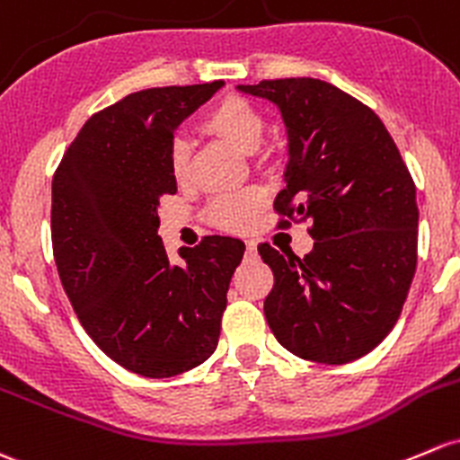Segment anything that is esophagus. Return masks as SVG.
<instances>
[{"instance_id":"34e87169","label":"esophagus","mask_w":460,"mask_h":460,"mask_svg":"<svg viewBox=\"0 0 460 460\" xmlns=\"http://www.w3.org/2000/svg\"><path fill=\"white\" fill-rule=\"evenodd\" d=\"M246 255H249V258L258 255V243H255V240H246Z\"/></svg>"}]
</instances>
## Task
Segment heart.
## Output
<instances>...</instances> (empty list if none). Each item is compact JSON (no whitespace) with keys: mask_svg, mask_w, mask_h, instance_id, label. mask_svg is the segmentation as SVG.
<instances>
[{"mask_svg":"<svg viewBox=\"0 0 460 460\" xmlns=\"http://www.w3.org/2000/svg\"><path fill=\"white\" fill-rule=\"evenodd\" d=\"M202 132L209 137L229 143L231 147L244 154H253L262 143L267 132V119L251 103L249 99L238 94H229L207 110L200 120ZM193 152L187 138L176 137L169 145V172L173 181L187 182L191 176ZM264 196L262 190H243L217 193L211 198L207 217L211 225L226 231H244L253 225L255 216L262 209Z\"/></svg>","mask_w":460,"mask_h":460,"instance_id":"1","label":"heart"}]
</instances>
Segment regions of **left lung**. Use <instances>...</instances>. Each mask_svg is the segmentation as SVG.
I'll return each mask as SVG.
<instances>
[{
    "mask_svg": "<svg viewBox=\"0 0 460 460\" xmlns=\"http://www.w3.org/2000/svg\"><path fill=\"white\" fill-rule=\"evenodd\" d=\"M273 101L288 134L278 226L311 222L304 258L258 251L275 275L264 315L275 340L319 364H348L385 340L417 270V187L385 125L344 90L308 76L238 85Z\"/></svg>",
    "mask_w": 460,
    "mask_h": 460,
    "instance_id": "left-lung-1",
    "label": "left lung"
}]
</instances>
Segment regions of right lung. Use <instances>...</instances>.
I'll use <instances>...</instances> for the list:
<instances>
[{"label": "right lung", "instance_id": "right-lung-1", "mask_svg": "<svg viewBox=\"0 0 460 460\" xmlns=\"http://www.w3.org/2000/svg\"><path fill=\"white\" fill-rule=\"evenodd\" d=\"M222 81L128 94L85 120L52 178V251L94 344L123 368L165 379L209 359L244 243L207 235L169 260L158 235L173 129Z\"/></svg>", "mask_w": 460, "mask_h": 460}]
</instances>
